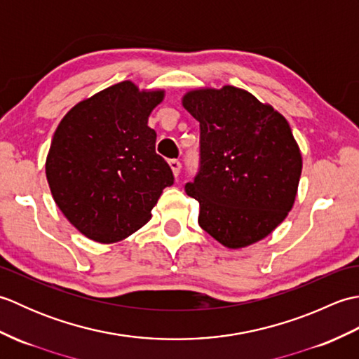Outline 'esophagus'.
<instances>
[{
	"instance_id": "34e87169",
	"label": "esophagus",
	"mask_w": 359,
	"mask_h": 359,
	"mask_svg": "<svg viewBox=\"0 0 359 359\" xmlns=\"http://www.w3.org/2000/svg\"><path fill=\"white\" fill-rule=\"evenodd\" d=\"M170 166H171V170H172V174L175 175V177H177V175L180 174V168H182L179 160H170Z\"/></svg>"
}]
</instances>
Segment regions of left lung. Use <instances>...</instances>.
I'll return each instance as SVG.
<instances>
[{
	"mask_svg": "<svg viewBox=\"0 0 359 359\" xmlns=\"http://www.w3.org/2000/svg\"><path fill=\"white\" fill-rule=\"evenodd\" d=\"M201 123V166L188 196L199 225L228 248L266 238L293 208L302 156L285 117L234 86L182 98Z\"/></svg>",
	"mask_w": 359,
	"mask_h": 359,
	"instance_id": "obj_1",
	"label": "left lung"
}]
</instances>
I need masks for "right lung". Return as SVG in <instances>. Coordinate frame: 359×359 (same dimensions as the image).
I'll list each match as a JSON object with an SVG mask.
<instances>
[{"mask_svg":"<svg viewBox=\"0 0 359 359\" xmlns=\"http://www.w3.org/2000/svg\"><path fill=\"white\" fill-rule=\"evenodd\" d=\"M165 90L121 81L77 103L60 121L46 177L66 219L100 243L126 239L151 219L174 175L156 154L148 117Z\"/></svg>","mask_w":359,"mask_h":359,"instance_id":"add662e5","label":"right lung"}]
</instances>
